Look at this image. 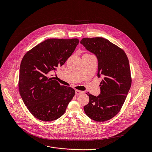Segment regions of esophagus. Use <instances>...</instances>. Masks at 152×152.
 Returning <instances> with one entry per match:
<instances>
[{
  "label": "esophagus",
  "instance_id": "1",
  "mask_svg": "<svg viewBox=\"0 0 152 152\" xmlns=\"http://www.w3.org/2000/svg\"><path fill=\"white\" fill-rule=\"evenodd\" d=\"M83 92L81 91H80V90H78V89H75V94L76 95H80V94H81Z\"/></svg>",
  "mask_w": 152,
  "mask_h": 152
}]
</instances>
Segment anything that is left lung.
I'll return each instance as SVG.
<instances>
[{
	"mask_svg": "<svg viewBox=\"0 0 152 152\" xmlns=\"http://www.w3.org/2000/svg\"><path fill=\"white\" fill-rule=\"evenodd\" d=\"M80 43L96 56L98 77H103L99 96L88 92L89 101L84 111L95 121H108L121 110L131 86L128 57L122 48L102 37L84 38Z\"/></svg>",
	"mask_w": 152,
	"mask_h": 152,
	"instance_id": "left-lung-1",
	"label": "left lung"
}]
</instances>
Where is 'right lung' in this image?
Instances as JSON below:
<instances>
[{
  "mask_svg": "<svg viewBox=\"0 0 152 152\" xmlns=\"http://www.w3.org/2000/svg\"><path fill=\"white\" fill-rule=\"evenodd\" d=\"M79 43L78 39H49L28 51L20 66L19 89L28 110L36 118L53 121L61 117L75 95L71 87L48 77L63 65Z\"/></svg>",
  "mask_w": 152,
  "mask_h": 152,
  "instance_id": "obj_1",
  "label": "right lung"
}]
</instances>
